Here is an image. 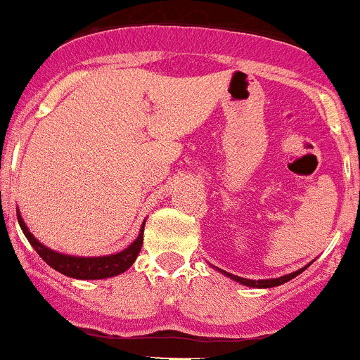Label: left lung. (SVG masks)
I'll use <instances>...</instances> for the list:
<instances>
[{
	"label": "left lung",
	"instance_id": "obj_1",
	"mask_svg": "<svg viewBox=\"0 0 360 360\" xmlns=\"http://www.w3.org/2000/svg\"><path fill=\"white\" fill-rule=\"evenodd\" d=\"M311 262H313V261H311ZM311 262H309V264H311ZM309 264H306L304 268L297 269V271H294V273H289V275H283V276H280V278H268V280H248V278H241V276H236V275H233V273H227V271H224V269H220V268H215V266H213V268H215L217 271H219V273H222L224 276H229V278H231V280H234V282H240L241 285L252 287V289H271V287H278V285H282V283L289 282V280L296 278V276H297V275H301V273L304 271V269L308 268Z\"/></svg>",
	"mask_w": 360,
	"mask_h": 360
}]
</instances>
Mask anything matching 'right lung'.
Masks as SVG:
<instances>
[{"mask_svg": "<svg viewBox=\"0 0 360 360\" xmlns=\"http://www.w3.org/2000/svg\"><path fill=\"white\" fill-rule=\"evenodd\" d=\"M17 220H19V226L20 229H22L24 236L27 238L31 247L38 252V255H40L51 268H54L56 271L77 280L112 278V276H117L120 275V273L127 271V269L133 266V262L136 261L138 254H140L141 250V245H143L145 222L141 224L140 234H138L136 240H134L129 247L124 248V250L117 252V254L99 255V257H78V255L60 254V252L52 250V248L45 247L41 241H38L37 238L31 234V231L27 229L26 222H24L19 210H17Z\"/></svg>", "mask_w": 360, "mask_h": 360, "instance_id": "add662e5", "label": "right lung"}]
</instances>
